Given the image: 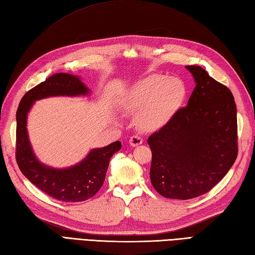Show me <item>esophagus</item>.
<instances>
[{"label": "esophagus", "instance_id": "obj_1", "mask_svg": "<svg viewBox=\"0 0 255 255\" xmlns=\"http://www.w3.org/2000/svg\"><path fill=\"white\" fill-rule=\"evenodd\" d=\"M142 142H143V139H142L140 135H138V134H133L129 139V143L131 146H137V145L141 144Z\"/></svg>", "mask_w": 255, "mask_h": 255}]
</instances>
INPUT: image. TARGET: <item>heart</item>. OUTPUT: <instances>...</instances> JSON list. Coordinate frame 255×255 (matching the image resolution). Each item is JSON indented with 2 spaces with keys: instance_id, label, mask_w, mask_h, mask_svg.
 <instances>
[{
  "instance_id": "obj_1",
  "label": "heart",
  "mask_w": 255,
  "mask_h": 255,
  "mask_svg": "<svg viewBox=\"0 0 255 255\" xmlns=\"http://www.w3.org/2000/svg\"><path fill=\"white\" fill-rule=\"evenodd\" d=\"M185 97L186 87L180 79L150 75L129 89L124 108L132 114L140 113V127L151 131L166 125Z\"/></svg>"
}]
</instances>
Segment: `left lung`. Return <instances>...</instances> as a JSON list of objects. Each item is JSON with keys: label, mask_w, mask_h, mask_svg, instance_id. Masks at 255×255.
I'll return each mask as SVG.
<instances>
[{"label": "left lung", "mask_w": 255, "mask_h": 255, "mask_svg": "<svg viewBox=\"0 0 255 255\" xmlns=\"http://www.w3.org/2000/svg\"><path fill=\"white\" fill-rule=\"evenodd\" d=\"M195 88L186 108L147 139L150 178L168 199L200 197L220 182L238 155L237 108L229 89L200 66H186Z\"/></svg>", "instance_id": "8db88e82"}]
</instances>
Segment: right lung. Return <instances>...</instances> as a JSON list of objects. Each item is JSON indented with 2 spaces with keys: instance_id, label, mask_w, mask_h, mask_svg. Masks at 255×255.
Wrapping results in <instances>:
<instances>
[{
  "instance_id": "add662e5",
  "label": "right lung",
  "mask_w": 255,
  "mask_h": 255,
  "mask_svg": "<svg viewBox=\"0 0 255 255\" xmlns=\"http://www.w3.org/2000/svg\"><path fill=\"white\" fill-rule=\"evenodd\" d=\"M90 90L79 77L58 73L30 89L22 97L16 113V161L23 176L40 190L63 202H81L102 187L110 159L121 150L120 141L93 149L78 164L53 168L39 162L28 138L27 115L35 101L49 97L88 96Z\"/></svg>"
}]
</instances>
